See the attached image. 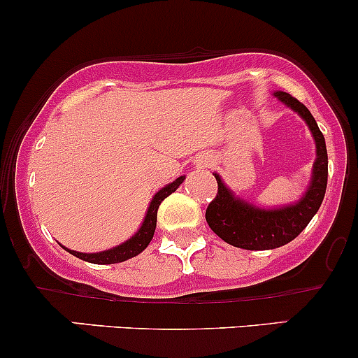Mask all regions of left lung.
Instances as JSON below:
<instances>
[{"mask_svg":"<svg viewBox=\"0 0 358 358\" xmlns=\"http://www.w3.org/2000/svg\"><path fill=\"white\" fill-rule=\"evenodd\" d=\"M273 96L287 104L289 110L299 113L307 123L315 141V161L312 168L310 185L303 197L295 204L278 209H262L248 204L243 199L235 197V194L224 185L221 176L214 173L217 194L208 206L206 221L221 240L245 250H269V248L287 245L288 242L296 238L321 208L328 185V150H326L324 135L319 130L314 116L288 92L278 90Z\"/></svg>","mask_w":358,"mask_h":358,"instance_id":"1","label":"left lung"}]
</instances>
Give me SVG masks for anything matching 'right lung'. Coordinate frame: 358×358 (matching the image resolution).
Here are the masks:
<instances>
[{
  "mask_svg": "<svg viewBox=\"0 0 358 358\" xmlns=\"http://www.w3.org/2000/svg\"><path fill=\"white\" fill-rule=\"evenodd\" d=\"M183 180H185V176H178L175 182L168 183L166 187H163V189L154 195L152 201H150V204L148 208V213H145L142 227L138 228V231L135 233L131 238L127 240V242H123L122 245L113 247V248H110V250L96 252V254H84V252L70 250V248H65V250H69L71 255L82 259V261L92 262V264H116V262H123V261H127V259L135 257V255L141 254V252L149 245L150 240H152L154 229H156L157 209H159V204L168 197V195H171L173 192L182 185Z\"/></svg>",
  "mask_w": 358,
  "mask_h": 358,
  "instance_id": "right-lung-1",
  "label": "right lung"
}]
</instances>
